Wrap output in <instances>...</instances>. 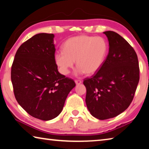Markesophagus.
I'll return each instance as SVG.
<instances>
[{
  "instance_id": "esophagus-1",
  "label": "esophagus",
  "mask_w": 149,
  "mask_h": 149,
  "mask_svg": "<svg viewBox=\"0 0 149 149\" xmlns=\"http://www.w3.org/2000/svg\"><path fill=\"white\" fill-rule=\"evenodd\" d=\"M75 84H76L77 85H79V84H81V81L79 80V79H75Z\"/></svg>"
}]
</instances>
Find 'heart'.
I'll use <instances>...</instances> for the list:
<instances>
[{"label":"heart","instance_id":"obj_1","mask_svg":"<svg viewBox=\"0 0 149 149\" xmlns=\"http://www.w3.org/2000/svg\"><path fill=\"white\" fill-rule=\"evenodd\" d=\"M62 50L54 55L55 63L61 74H68L75 60L77 74L90 75L97 72L104 64L108 45L101 37L79 35L66 40Z\"/></svg>","mask_w":149,"mask_h":149}]
</instances>
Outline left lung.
Masks as SVG:
<instances>
[{
	"label": "left lung",
	"instance_id": "obj_1",
	"mask_svg": "<svg viewBox=\"0 0 149 149\" xmlns=\"http://www.w3.org/2000/svg\"><path fill=\"white\" fill-rule=\"evenodd\" d=\"M104 33L109 52L98 72L84 80L88 110L101 120L117 116L129 107L139 81L138 58L133 48L117 33Z\"/></svg>",
	"mask_w": 149,
	"mask_h": 149
}]
</instances>
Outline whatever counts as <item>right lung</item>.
I'll return each instance as SVG.
<instances>
[{"label": "right lung", "instance_id": "right-lung-1", "mask_svg": "<svg viewBox=\"0 0 149 149\" xmlns=\"http://www.w3.org/2000/svg\"><path fill=\"white\" fill-rule=\"evenodd\" d=\"M52 33H39L22 43L15 55L11 80L15 98L31 116L47 121L62 112L75 86L58 71Z\"/></svg>", "mask_w": 149, "mask_h": 149}]
</instances>
